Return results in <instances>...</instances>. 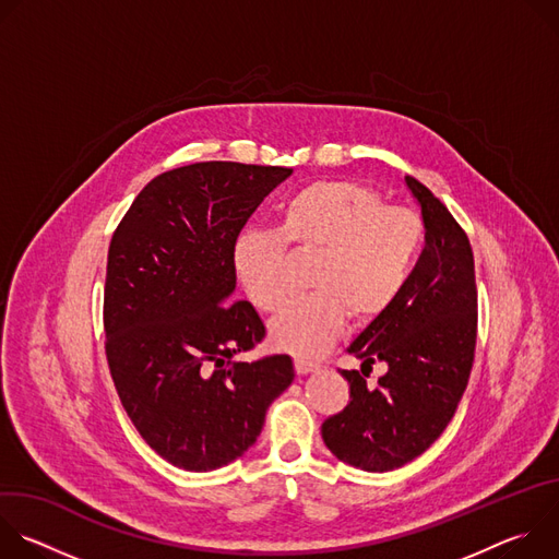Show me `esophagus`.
I'll return each instance as SVG.
<instances>
[{
  "instance_id": "esophagus-1",
  "label": "esophagus",
  "mask_w": 559,
  "mask_h": 559,
  "mask_svg": "<svg viewBox=\"0 0 559 559\" xmlns=\"http://www.w3.org/2000/svg\"><path fill=\"white\" fill-rule=\"evenodd\" d=\"M294 369H296V373H298V376H305V373L316 371V369H318V365H316V362H311V360H305V358H296V360H294Z\"/></svg>"
}]
</instances>
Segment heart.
Masks as SVG:
<instances>
[{
  "label": "heart",
  "instance_id": "b5f03b06",
  "mask_svg": "<svg viewBox=\"0 0 559 559\" xmlns=\"http://www.w3.org/2000/svg\"><path fill=\"white\" fill-rule=\"evenodd\" d=\"M425 238L423 218L360 183L316 181L292 194L276 229H250L234 246V267L263 311H278L294 287L287 246L318 252L311 287L270 328L274 345L316 356L343 332L347 316L373 321L409 283Z\"/></svg>",
  "mask_w": 559,
  "mask_h": 559
}]
</instances>
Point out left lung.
Listing matches in <instances>:
<instances>
[{"instance_id": "8db88e82", "label": "left lung", "mask_w": 559, "mask_h": 559, "mask_svg": "<svg viewBox=\"0 0 559 559\" xmlns=\"http://www.w3.org/2000/svg\"><path fill=\"white\" fill-rule=\"evenodd\" d=\"M425 223V250L397 300L347 347L366 372L388 373L367 388L356 369L347 407L321 427L328 449L362 471H391L425 453L451 423L473 367L477 289L468 236L414 177H405Z\"/></svg>"}]
</instances>
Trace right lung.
I'll return each instance as SVG.
<instances>
[{"instance_id": "right-lung-1", "label": "right lung", "mask_w": 559, "mask_h": 559, "mask_svg": "<svg viewBox=\"0 0 559 559\" xmlns=\"http://www.w3.org/2000/svg\"><path fill=\"white\" fill-rule=\"evenodd\" d=\"M292 168L203 162L154 177L112 234L104 289L106 358L141 438L170 464L212 471L259 438L292 384L285 354L238 362L265 338L236 287L234 246Z\"/></svg>"}]
</instances>
